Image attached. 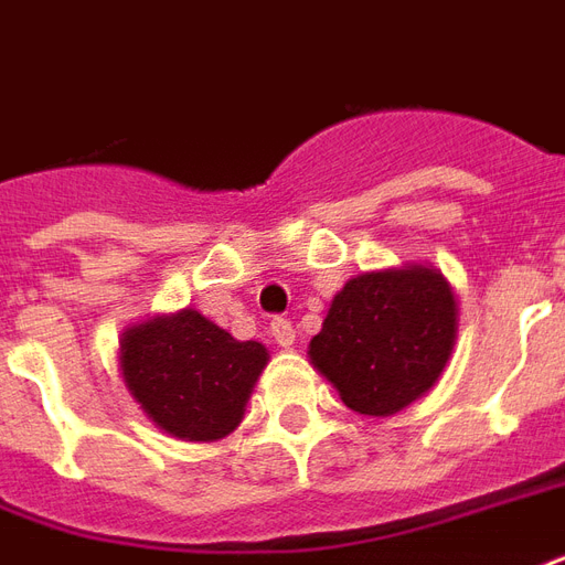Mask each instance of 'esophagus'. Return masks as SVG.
Returning a JSON list of instances; mask_svg holds the SVG:
<instances>
[{"label": "esophagus", "mask_w": 565, "mask_h": 565, "mask_svg": "<svg viewBox=\"0 0 565 565\" xmlns=\"http://www.w3.org/2000/svg\"><path fill=\"white\" fill-rule=\"evenodd\" d=\"M269 331H273L275 343H278L281 350H290L292 343H296V329H292L287 320H275L273 326H269Z\"/></svg>", "instance_id": "34e87169"}]
</instances>
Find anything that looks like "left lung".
<instances>
[{
	"label": "left lung",
	"mask_w": 565,
	"mask_h": 565,
	"mask_svg": "<svg viewBox=\"0 0 565 565\" xmlns=\"http://www.w3.org/2000/svg\"><path fill=\"white\" fill-rule=\"evenodd\" d=\"M459 331V301L441 269L426 264L361 273L331 299L308 359L343 406L391 417L445 373Z\"/></svg>",
	"instance_id": "obj_1"
}]
</instances>
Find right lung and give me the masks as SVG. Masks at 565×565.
I'll use <instances>...</instances> for the list:
<instances>
[{"label":"right lung","mask_w":565,"mask_h":565,"mask_svg":"<svg viewBox=\"0 0 565 565\" xmlns=\"http://www.w3.org/2000/svg\"><path fill=\"white\" fill-rule=\"evenodd\" d=\"M269 350L236 340L195 308L157 313L120 334V376L139 408L180 441H218L243 424Z\"/></svg>","instance_id":"right-lung-1"}]
</instances>
